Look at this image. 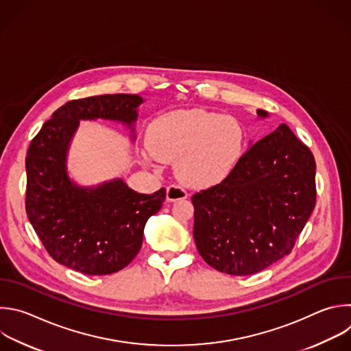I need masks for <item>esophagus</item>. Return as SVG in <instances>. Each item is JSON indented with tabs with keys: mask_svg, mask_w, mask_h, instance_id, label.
<instances>
[{
	"mask_svg": "<svg viewBox=\"0 0 351 351\" xmlns=\"http://www.w3.org/2000/svg\"><path fill=\"white\" fill-rule=\"evenodd\" d=\"M186 197H187V193L180 186L171 184V186L167 187V201L173 202V201H178V199H184Z\"/></svg>",
	"mask_w": 351,
	"mask_h": 351,
	"instance_id": "34e87169",
	"label": "esophagus"
}]
</instances>
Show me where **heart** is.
Masks as SVG:
<instances>
[{
  "label": "heart",
  "instance_id": "obj_1",
  "mask_svg": "<svg viewBox=\"0 0 351 351\" xmlns=\"http://www.w3.org/2000/svg\"><path fill=\"white\" fill-rule=\"evenodd\" d=\"M245 130L231 115L191 108L160 115L143 147L147 162L176 161V173L191 187H212L239 165L245 150Z\"/></svg>",
  "mask_w": 351,
  "mask_h": 351
}]
</instances>
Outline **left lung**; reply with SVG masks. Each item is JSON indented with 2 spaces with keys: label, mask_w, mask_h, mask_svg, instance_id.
I'll return each mask as SVG.
<instances>
[{
  "label": "left lung",
  "mask_w": 351,
  "mask_h": 351,
  "mask_svg": "<svg viewBox=\"0 0 351 351\" xmlns=\"http://www.w3.org/2000/svg\"><path fill=\"white\" fill-rule=\"evenodd\" d=\"M259 119L267 111L258 108ZM193 236L202 259L231 276L259 273L287 256L315 206V161L281 124L221 183L195 193Z\"/></svg>",
  "instance_id": "left-lung-1"
}]
</instances>
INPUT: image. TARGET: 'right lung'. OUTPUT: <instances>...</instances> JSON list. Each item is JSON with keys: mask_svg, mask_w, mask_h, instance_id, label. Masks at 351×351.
<instances>
[{"mask_svg": "<svg viewBox=\"0 0 351 351\" xmlns=\"http://www.w3.org/2000/svg\"><path fill=\"white\" fill-rule=\"evenodd\" d=\"M139 95H100L59 107L26 156V212L48 254L60 265L88 274L123 270L138 255L150 216L165 201V189L139 194L121 179L77 184L67 172L70 143L80 121L110 120L131 130L135 141Z\"/></svg>", "mask_w": 351, "mask_h": 351, "instance_id": "add662e5", "label": "right lung"}]
</instances>
